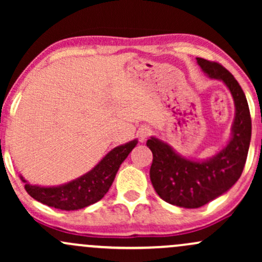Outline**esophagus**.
<instances>
[{
  "label": "esophagus",
  "mask_w": 262,
  "mask_h": 262,
  "mask_svg": "<svg viewBox=\"0 0 262 262\" xmlns=\"http://www.w3.org/2000/svg\"><path fill=\"white\" fill-rule=\"evenodd\" d=\"M151 135V129L148 127H141L139 130H138V137H139V140L143 143Z\"/></svg>",
  "instance_id": "34e87169"
}]
</instances>
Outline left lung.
Listing matches in <instances>:
<instances>
[{"label":"left lung","instance_id":"1","mask_svg":"<svg viewBox=\"0 0 262 262\" xmlns=\"http://www.w3.org/2000/svg\"><path fill=\"white\" fill-rule=\"evenodd\" d=\"M196 60L210 80H218L227 86L235 113L227 145L210 158H186L156 137L146 141L152 152V187L165 202L182 208H200L229 191L242 176L251 139L250 111L235 77L217 62Z\"/></svg>","mask_w":262,"mask_h":262}]
</instances>
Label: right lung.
I'll use <instances>...</instances> for the list:
<instances>
[{
	"instance_id": "obj_1",
	"label": "right lung",
	"mask_w": 262,
	"mask_h": 262,
	"mask_svg": "<svg viewBox=\"0 0 262 262\" xmlns=\"http://www.w3.org/2000/svg\"><path fill=\"white\" fill-rule=\"evenodd\" d=\"M137 144L138 139H134L116 146L86 173L58 186L31 185L22 175L19 177L29 196L38 202L61 210L85 208L104 197L112 186L119 166Z\"/></svg>"
}]
</instances>
